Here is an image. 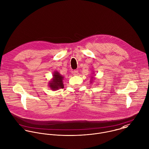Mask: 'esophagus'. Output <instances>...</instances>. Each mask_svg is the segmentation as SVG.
<instances>
[{"label": "esophagus", "instance_id": "esophagus-1", "mask_svg": "<svg viewBox=\"0 0 149 149\" xmlns=\"http://www.w3.org/2000/svg\"><path fill=\"white\" fill-rule=\"evenodd\" d=\"M72 74L74 76H77L79 74V72L77 70H74L72 72Z\"/></svg>", "mask_w": 149, "mask_h": 149}]
</instances>
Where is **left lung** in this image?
<instances>
[{"label":"left lung","mask_w":149,"mask_h":149,"mask_svg":"<svg viewBox=\"0 0 149 149\" xmlns=\"http://www.w3.org/2000/svg\"><path fill=\"white\" fill-rule=\"evenodd\" d=\"M92 74H94V73H92ZM94 76H95V75H94ZM96 78L94 77V76H93V77H91V80L90 81V82L92 83V82H93V80H95Z\"/></svg>","instance_id":"8db88e82"}]
</instances>
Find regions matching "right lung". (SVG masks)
Wrapping results in <instances>:
<instances>
[{
    "instance_id": "1",
    "label": "right lung",
    "mask_w": 149,
    "mask_h": 149,
    "mask_svg": "<svg viewBox=\"0 0 149 149\" xmlns=\"http://www.w3.org/2000/svg\"><path fill=\"white\" fill-rule=\"evenodd\" d=\"M64 76H62L58 72L54 71L53 74V78L49 81L48 85L53 91H56L60 88H63Z\"/></svg>"
}]
</instances>
